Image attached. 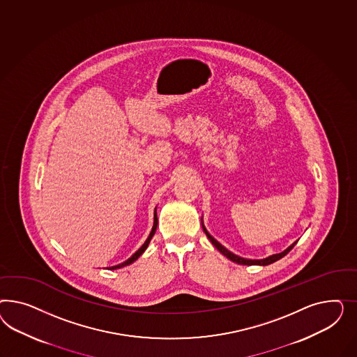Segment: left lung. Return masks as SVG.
<instances>
[{
  "instance_id": "obj_1",
  "label": "left lung",
  "mask_w": 357,
  "mask_h": 357,
  "mask_svg": "<svg viewBox=\"0 0 357 357\" xmlns=\"http://www.w3.org/2000/svg\"><path fill=\"white\" fill-rule=\"evenodd\" d=\"M202 225H203V221H202ZM203 230H204V233L206 234V237L209 238V241L212 242V245L216 248L222 255H225L227 259L231 260V261H234V263H238V264H243V266H268L271 263H273V261H276V260L281 259L282 257H285L291 250L294 248V245L297 243V241L292 243L288 249L284 250L282 252H279V254H273V255H271L268 258H266V259H245V258H241V257H238L236 254H233V252H230L229 250L225 249L220 242H217L215 238L212 237L208 231H206V227L203 225Z\"/></svg>"
}]
</instances>
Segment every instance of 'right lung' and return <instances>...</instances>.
<instances>
[{
  "label": "right lung",
  "instance_id": "right-lung-1",
  "mask_svg": "<svg viewBox=\"0 0 357 357\" xmlns=\"http://www.w3.org/2000/svg\"><path fill=\"white\" fill-rule=\"evenodd\" d=\"M157 224H158V218H157V208L154 209V222H153V227H151V234H149V237L146 238V241L144 242V245L141 246L140 249L137 250L132 257H130V259L126 260V261H123V263H120L118 266H112V267H108L107 270H118V268H121V267H126V266H130V263H133L135 260L139 259L141 255H142V252L146 250L148 248V245L151 243V239L154 236V233H155V230H157Z\"/></svg>",
  "mask_w": 357,
  "mask_h": 357
}]
</instances>
